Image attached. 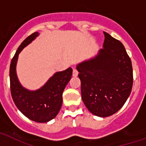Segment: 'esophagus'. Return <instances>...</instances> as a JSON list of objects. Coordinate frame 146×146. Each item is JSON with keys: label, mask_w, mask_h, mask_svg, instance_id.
Returning a JSON list of instances; mask_svg holds the SVG:
<instances>
[{"label": "esophagus", "mask_w": 146, "mask_h": 146, "mask_svg": "<svg viewBox=\"0 0 146 146\" xmlns=\"http://www.w3.org/2000/svg\"><path fill=\"white\" fill-rule=\"evenodd\" d=\"M78 70L76 68H73V76L76 77L78 76Z\"/></svg>", "instance_id": "obj_1"}]
</instances>
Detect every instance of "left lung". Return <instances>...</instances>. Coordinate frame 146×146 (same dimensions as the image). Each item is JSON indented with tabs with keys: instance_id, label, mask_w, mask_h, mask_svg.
Segmentation results:
<instances>
[{
	"instance_id": "obj_1",
	"label": "left lung",
	"mask_w": 146,
	"mask_h": 146,
	"mask_svg": "<svg viewBox=\"0 0 146 146\" xmlns=\"http://www.w3.org/2000/svg\"><path fill=\"white\" fill-rule=\"evenodd\" d=\"M103 47L94 58L77 65L81 98L91 113L111 116L122 108L133 83L130 58L121 42L104 32Z\"/></svg>"
}]
</instances>
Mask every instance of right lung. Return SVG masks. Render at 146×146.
I'll return each mask as SVG.
<instances>
[{
	"label": "right lung",
	"instance_id": "add662e5",
	"mask_svg": "<svg viewBox=\"0 0 146 146\" xmlns=\"http://www.w3.org/2000/svg\"><path fill=\"white\" fill-rule=\"evenodd\" d=\"M39 36L35 32L27 37L16 52L10 66L11 92L13 102L19 110L27 118L37 122L46 123L55 118L62 104V93L65 86L72 78V68L56 72L42 88L30 91L23 88L18 80L16 65L18 55L29 44Z\"/></svg>",
	"mask_w": 146,
	"mask_h": 146
}]
</instances>
